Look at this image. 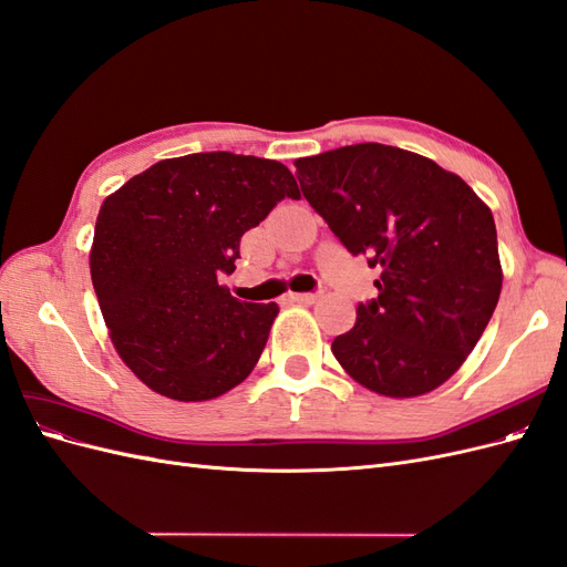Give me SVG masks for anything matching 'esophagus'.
<instances>
[{
  "label": "esophagus",
  "instance_id": "1",
  "mask_svg": "<svg viewBox=\"0 0 567 567\" xmlns=\"http://www.w3.org/2000/svg\"><path fill=\"white\" fill-rule=\"evenodd\" d=\"M290 300L300 305H312L319 300V293H290Z\"/></svg>",
  "mask_w": 567,
  "mask_h": 567
}]
</instances>
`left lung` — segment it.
I'll use <instances>...</instances> for the list:
<instances>
[{"label": "left lung", "instance_id": "8db88e82", "mask_svg": "<svg viewBox=\"0 0 567 567\" xmlns=\"http://www.w3.org/2000/svg\"><path fill=\"white\" fill-rule=\"evenodd\" d=\"M302 196L352 255L381 269L333 354L357 383L416 398L466 362L502 293L487 205L431 158L354 144L296 161Z\"/></svg>", "mask_w": 567, "mask_h": 567}]
</instances>
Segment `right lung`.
<instances>
[{
    "mask_svg": "<svg viewBox=\"0 0 567 567\" xmlns=\"http://www.w3.org/2000/svg\"><path fill=\"white\" fill-rule=\"evenodd\" d=\"M286 196L300 198L286 165L210 151L151 165L101 205L92 284L120 359L153 392L203 402L246 381L279 307L217 279Z\"/></svg>",
    "mask_w": 567,
    "mask_h": 567,
    "instance_id": "obj_1",
    "label": "right lung"
}]
</instances>
